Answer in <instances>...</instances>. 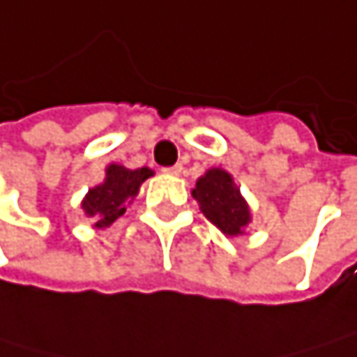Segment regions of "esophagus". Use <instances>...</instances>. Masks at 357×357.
<instances>
[{
  "mask_svg": "<svg viewBox=\"0 0 357 357\" xmlns=\"http://www.w3.org/2000/svg\"><path fill=\"white\" fill-rule=\"evenodd\" d=\"M165 171H167L169 175H180V173H182V165H173V167H167Z\"/></svg>",
  "mask_w": 357,
  "mask_h": 357,
  "instance_id": "obj_1",
  "label": "esophagus"
}]
</instances>
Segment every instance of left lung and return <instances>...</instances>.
Masks as SVG:
<instances>
[{
    "mask_svg": "<svg viewBox=\"0 0 357 357\" xmlns=\"http://www.w3.org/2000/svg\"><path fill=\"white\" fill-rule=\"evenodd\" d=\"M192 197L199 201L205 218L228 237L243 235V228L252 222L250 205L233 182V175L224 169L213 167L199 177Z\"/></svg>",
    "mask_w": 357,
    "mask_h": 357,
    "instance_id": "left-lung-1",
    "label": "left lung"
}]
</instances>
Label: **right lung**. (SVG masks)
<instances>
[{"instance_id": "add662e5", "label": "right lung", "mask_w": 357, "mask_h": 357, "mask_svg": "<svg viewBox=\"0 0 357 357\" xmlns=\"http://www.w3.org/2000/svg\"><path fill=\"white\" fill-rule=\"evenodd\" d=\"M154 175L152 169L142 167V169H126L122 165H107L105 169V180L91 188L89 195L82 201V209L89 218H95V228H105L114 224L124 211L126 203H131L139 186Z\"/></svg>"}]
</instances>
